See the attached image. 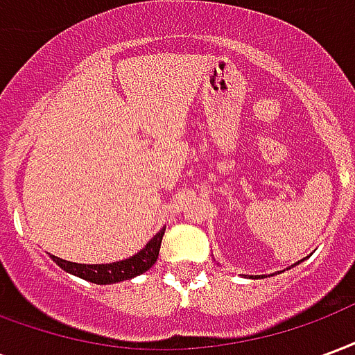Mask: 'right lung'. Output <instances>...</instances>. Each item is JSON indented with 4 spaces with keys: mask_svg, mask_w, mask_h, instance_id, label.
<instances>
[{
    "mask_svg": "<svg viewBox=\"0 0 355 355\" xmlns=\"http://www.w3.org/2000/svg\"><path fill=\"white\" fill-rule=\"evenodd\" d=\"M163 234H165V228L157 232L154 238L144 245V249H140L139 253L119 262H110V264H78V262L58 259L55 254H51V259H53V262H57L62 270H66L68 274L78 275L81 279L96 283V285H110V283L132 279V277L144 274L146 270L154 266L155 261H157V254H159Z\"/></svg>",
    "mask_w": 355,
    "mask_h": 355,
    "instance_id": "obj_1",
    "label": "right lung"
}]
</instances>
